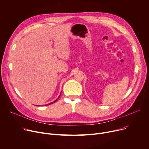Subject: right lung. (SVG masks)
Segmentation results:
<instances>
[{
	"label": "right lung",
	"instance_id": "add662e5",
	"mask_svg": "<svg viewBox=\"0 0 149 149\" xmlns=\"http://www.w3.org/2000/svg\"><path fill=\"white\" fill-rule=\"evenodd\" d=\"M60 96L58 97V98L57 99V100H55L54 102H52V103H50V104H47V105H50V104H53V103H54V102H56V101H58V98L60 97Z\"/></svg>",
	"mask_w": 149,
	"mask_h": 149
}]
</instances>
